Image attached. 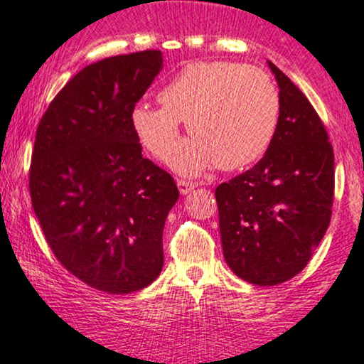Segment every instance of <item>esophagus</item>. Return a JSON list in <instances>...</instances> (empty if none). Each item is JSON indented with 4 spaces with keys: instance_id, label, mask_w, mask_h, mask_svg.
Segmentation results:
<instances>
[{
    "instance_id": "1",
    "label": "esophagus",
    "mask_w": 364,
    "mask_h": 364,
    "mask_svg": "<svg viewBox=\"0 0 364 364\" xmlns=\"http://www.w3.org/2000/svg\"><path fill=\"white\" fill-rule=\"evenodd\" d=\"M177 186H178V191H181V194L186 196V194H189L192 189H196V187H198V183L186 181V178H178Z\"/></svg>"
}]
</instances>
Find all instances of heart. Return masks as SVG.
Wrapping results in <instances>:
<instances>
[{"instance_id": "obj_1", "label": "heart", "mask_w": 364, "mask_h": 364, "mask_svg": "<svg viewBox=\"0 0 364 364\" xmlns=\"http://www.w3.org/2000/svg\"><path fill=\"white\" fill-rule=\"evenodd\" d=\"M158 100L160 109H132V131L148 153L166 160L181 122H187L194 138L175 149L170 164L189 175L211 164L235 170L257 160L274 138L281 110L279 92L266 71L230 61L187 64L160 90Z\"/></svg>"}]
</instances>
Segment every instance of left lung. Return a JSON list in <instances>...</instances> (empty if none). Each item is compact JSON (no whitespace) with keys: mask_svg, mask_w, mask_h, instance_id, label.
I'll return each mask as SVG.
<instances>
[{"mask_svg":"<svg viewBox=\"0 0 364 364\" xmlns=\"http://www.w3.org/2000/svg\"><path fill=\"white\" fill-rule=\"evenodd\" d=\"M279 85V121L266 155L216 187L230 269L257 286L291 279L310 262L334 204V148L309 98L269 61Z\"/></svg>","mask_w":364,"mask_h":364,"instance_id":"obj_1","label":"left lung"}]
</instances>
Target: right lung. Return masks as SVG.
<instances>
[{
	"label": "right lung",
	"mask_w": 364,
	"mask_h": 364,
	"mask_svg": "<svg viewBox=\"0 0 364 364\" xmlns=\"http://www.w3.org/2000/svg\"><path fill=\"white\" fill-rule=\"evenodd\" d=\"M161 50L114 55L76 73L38 122L28 189L47 245L98 291L146 288L164 267L173 177L141 155L131 112Z\"/></svg>",
	"instance_id": "obj_1"
}]
</instances>
